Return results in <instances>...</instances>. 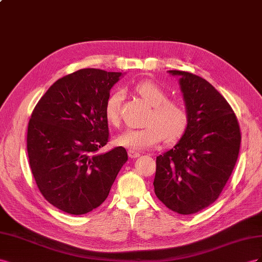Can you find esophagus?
Returning <instances> with one entry per match:
<instances>
[{
    "label": "esophagus",
    "instance_id": "obj_1",
    "mask_svg": "<svg viewBox=\"0 0 262 262\" xmlns=\"http://www.w3.org/2000/svg\"><path fill=\"white\" fill-rule=\"evenodd\" d=\"M128 156H129V158L135 159V158H137V157H139V156H140V154H139L138 151L132 150V149H129V150H128Z\"/></svg>",
    "mask_w": 262,
    "mask_h": 262
}]
</instances>
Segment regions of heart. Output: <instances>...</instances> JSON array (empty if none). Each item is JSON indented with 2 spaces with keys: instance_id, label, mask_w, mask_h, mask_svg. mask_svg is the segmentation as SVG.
<instances>
[{
  "instance_id": "obj_1",
  "label": "heart",
  "mask_w": 262,
  "mask_h": 262,
  "mask_svg": "<svg viewBox=\"0 0 262 262\" xmlns=\"http://www.w3.org/2000/svg\"><path fill=\"white\" fill-rule=\"evenodd\" d=\"M134 89L152 108L145 122L146 127L125 130L116 137V144L141 150L156 146L162 139L169 144L180 139L189 125V114L183 104L177 100H169L166 90L150 80L138 82ZM122 96L121 91L114 92L107 99L104 108L107 123L113 126L119 123Z\"/></svg>"
}]
</instances>
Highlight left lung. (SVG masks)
<instances>
[{"label": "left lung", "instance_id": "1", "mask_svg": "<svg viewBox=\"0 0 262 262\" xmlns=\"http://www.w3.org/2000/svg\"><path fill=\"white\" fill-rule=\"evenodd\" d=\"M180 77L189 125L179 143L157 157L155 193L171 211L198 213L217 200L233 172L241 147L238 119L225 98L196 74Z\"/></svg>", "mask_w": 262, "mask_h": 262}]
</instances>
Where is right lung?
Here are the masks:
<instances>
[{
    "instance_id": "right-lung-1",
    "label": "right lung",
    "mask_w": 262,
    "mask_h": 262,
    "mask_svg": "<svg viewBox=\"0 0 262 262\" xmlns=\"http://www.w3.org/2000/svg\"><path fill=\"white\" fill-rule=\"evenodd\" d=\"M121 76L92 68L64 76L41 96L29 119L32 173L43 198L64 213L99 207L128 159L124 147L98 154L108 143L104 108Z\"/></svg>"
}]
</instances>
